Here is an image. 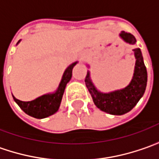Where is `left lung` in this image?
Returning a JSON list of instances; mask_svg holds the SVG:
<instances>
[{"label": "left lung", "mask_w": 159, "mask_h": 159, "mask_svg": "<svg viewBox=\"0 0 159 159\" xmlns=\"http://www.w3.org/2000/svg\"><path fill=\"white\" fill-rule=\"evenodd\" d=\"M120 36L125 42L129 44L136 43L135 37L130 33L121 31ZM133 51L136 57L134 75L131 82L125 88L109 93H101L93 85L90 78V73H87L84 79L86 87L93 97L94 104L101 111L113 115L125 114L135 107L138 102L143 96L148 80L147 69L140 49L135 48Z\"/></svg>", "instance_id": "left-lung-1"}]
</instances>
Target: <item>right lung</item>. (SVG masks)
I'll return each mask as SVG.
<instances>
[{
	"mask_svg": "<svg viewBox=\"0 0 159 159\" xmlns=\"http://www.w3.org/2000/svg\"><path fill=\"white\" fill-rule=\"evenodd\" d=\"M76 63L77 62L73 63L64 72L59 86L55 93L45 94V95H42V96L35 99L33 101H30V102L20 101L12 95L14 101L25 113L34 117V118L43 119V118H47V117L54 114L55 112H57L58 111V108L60 106L61 100H62L64 92H65V88L66 86V84L70 81L71 77H72V71H73L74 66L76 65Z\"/></svg>",
	"mask_w": 159,
	"mask_h": 159,
	"instance_id": "right-lung-1",
	"label": "right lung"
}]
</instances>
